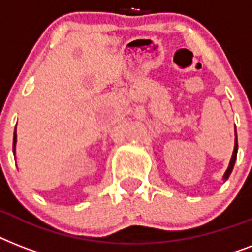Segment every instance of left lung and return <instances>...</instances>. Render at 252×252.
Segmentation results:
<instances>
[{
    "mask_svg": "<svg viewBox=\"0 0 252 252\" xmlns=\"http://www.w3.org/2000/svg\"><path fill=\"white\" fill-rule=\"evenodd\" d=\"M234 132H235L234 150H233V154H231V158H230V162H229V166H227L226 171H225V174H223V176H222L223 182H225V180H227V178L230 176L231 171H233V167H234L235 159H237V153H238V138H237V129H235Z\"/></svg>",
    "mask_w": 252,
    "mask_h": 252,
    "instance_id": "obj_1",
    "label": "left lung"
}]
</instances>
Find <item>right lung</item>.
<instances>
[{"label":"right lung","instance_id":"right-lung-1","mask_svg":"<svg viewBox=\"0 0 252 252\" xmlns=\"http://www.w3.org/2000/svg\"><path fill=\"white\" fill-rule=\"evenodd\" d=\"M15 145H17V126L14 130V138H13V153H15Z\"/></svg>","mask_w":252,"mask_h":252}]
</instances>
